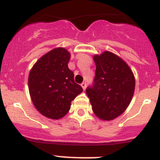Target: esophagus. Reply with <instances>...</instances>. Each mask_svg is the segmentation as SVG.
<instances>
[{"label":"esophagus","mask_w":160,"mask_h":160,"mask_svg":"<svg viewBox=\"0 0 160 160\" xmlns=\"http://www.w3.org/2000/svg\"><path fill=\"white\" fill-rule=\"evenodd\" d=\"M81 86H82V89L83 90H86V82H82L81 84Z\"/></svg>","instance_id":"obj_1"}]
</instances>
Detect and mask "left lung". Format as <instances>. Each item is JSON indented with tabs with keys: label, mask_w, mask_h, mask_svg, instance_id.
I'll return each instance as SVG.
<instances>
[{
	"label": "left lung",
	"mask_w": 160,
	"mask_h": 160,
	"mask_svg": "<svg viewBox=\"0 0 160 160\" xmlns=\"http://www.w3.org/2000/svg\"><path fill=\"white\" fill-rule=\"evenodd\" d=\"M93 60L95 77L86 94L95 115L103 121H111L129 105L135 90L134 75L128 64L112 52L94 55Z\"/></svg>",
	"instance_id": "left-lung-1"
}]
</instances>
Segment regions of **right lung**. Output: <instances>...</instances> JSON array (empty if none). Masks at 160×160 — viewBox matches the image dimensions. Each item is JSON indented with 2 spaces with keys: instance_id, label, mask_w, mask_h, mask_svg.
<instances>
[{
  "instance_id": "obj_1",
  "label": "right lung",
  "mask_w": 160,
  "mask_h": 160,
  "mask_svg": "<svg viewBox=\"0 0 160 160\" xmlns=\"http://www.w3.org/2000/svg\"><path fill=\"white\" fill-rule=\"evenodd\" d=\"M70 54L55 48L35 63L28 76V89L35 107L42 115L58 120L69 112L71 102L83 91L68 68Z\"/></svg>"
}]
</instances>
